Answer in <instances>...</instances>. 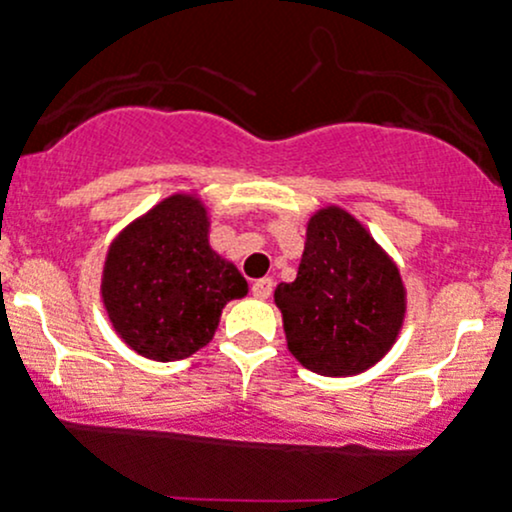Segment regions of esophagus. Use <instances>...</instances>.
Listing matches in <instances>:
<instances>
[{
	"instance_id": "obj_1",
	"label": "esophagus",
	"mask_w": 512,
	"mask_h": 512,
	"mask_svg": "<svg viewBox=\"0 0 512 512\" xmlns=\"http://www.w3.org/2000/svg\"><path fill=\"white\" fill-rule=\"evenodd\" d=\"M251 293H254L256 298H268V295L273 293V281L271 278H258V281L251 283Z\"/></svg>"
}]
</instances>
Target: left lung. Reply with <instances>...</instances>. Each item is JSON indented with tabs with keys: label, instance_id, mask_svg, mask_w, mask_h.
Instances as JSON below:
<instances>
[{
	"label": "left lung",
	"instance_id": "1",
	"mask_svg": "<svg viewBox=\"0 0 512 512\" xmlns=\"http://www.w3.org/2000/svg\"><path fill=\"white\" fill-rule=\"evenodd\" d=\"M276 305L295 360L325 377H347L394 345L404 286L365 226L328 207L308 221L298 276L276 288Z\"/></svg>",
	"mask_w": 512,
	"mask_h": 512
}]
</instances>
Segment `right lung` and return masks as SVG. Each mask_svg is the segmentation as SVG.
<instances>
[{
  "instance_id": "add662e5",
  "label": "right lung",
  "mask_w": 512,
  "mask_h": 512,
  "mask_svg": "<svg viewBox=\"0 0 512 512\" xmlns=\"http://www.w3.org/2000/svg\"><path fill=\"white\" fill-rule=\"evenodd\" d=\"M207 209L175 194L110 244L103 268L105 310L115 333L150 360H184L214 337L221 308L249 286L209 246Z\"/></svg>"
}]
</instances>
